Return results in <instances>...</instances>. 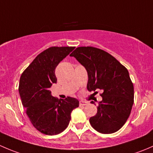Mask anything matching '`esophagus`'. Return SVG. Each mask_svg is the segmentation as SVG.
Listing matches in <instances>:
<instances>
[{
  "mask_svg": "<svg viewBox=\"0 0 153 153\" xmlns=\"http://www.w3.org/2000/svg\"><path fill=\"white\" fill-rule=\"evenodd\" d=\"M87 104H88V102H86V101H80V106H85V105H87Z\"/></svg>",
  "mask_w": 153,
  "mask_h": 153,
  "instance_id": "34e87169",
  "label": "esophagus"
}]
</instances>
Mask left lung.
Segmentation results:
<instances>
[{
  "mask_svg": "<svg viewBox=\"0 0 153 153\" xmlns=\"http://www.w3.org/2000/svg\"><path fill=\"white\" fill-rule=\"evenodd\" d=\"M70 56L86 69L88 91H102V101L89 123L103 134L119 130L127 121L134 103V87L128 70L110 54L98 48L78 47Z\"/></svg>",
  "mask_w": 153,
  "mask_h": 153,
  "instance_id": "8db88e82",
  "label": "left lung"
}]
</instances>
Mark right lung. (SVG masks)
<instances>
[{
    "mask_svg": "<svg viewBox=\"0 0 153 153\" xmlns=\"http://www.w3.org/2000/svg\"><path fill=\"white\" fill-rule=\"evenodd\" d=\"M75 47H52L38 55L21 75L19 94L32 125L48 135L61 133L69 125L71 112L79 106L75 98L58 101L51 95L57 83L55 68Z\"/></svg>",
    "mask_w": 153,
    "mask_h": 153,
    "instance_id": "1",
    "label": "right lung"
}]
</instances>
